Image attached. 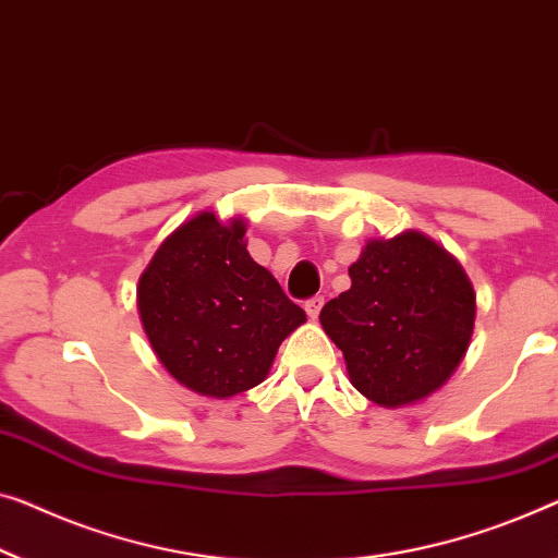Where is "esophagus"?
I'll list each match as a JSON object with an SVG mask.
<instances>
[{
    "label": "esophagus",
    "mask_w": 558,
    "mask_h": 558,
    "mask_svg": "<svg viewBox=\"0 0 558 558\" xmlns=\"http://www.w3.org/2000/svg\"><path fill=\"white\" fill-rule=\"evenodd\" d=\"M320 307H323V298H320V295H315V298H307V301H305V313L311 315V318H318Z\"/></svg>",
    "instance_id": "1"
}]
</instances>
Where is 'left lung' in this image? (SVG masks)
Segmentation results:
<instances>
[{
	"label": "left lung",
	"mask_w": 558,
	"mask_h": 558,
	"mask_svg": "<svg viewBox=\"0 0 558 558\" xmlns=\"http://www.w3.org/2000/svg\"><path fill=\"white\" fill-rule=\"evenodd\" d=\"M351 288L320 311L351 384L373 403L423 401L459 368L473 336L476 293L461 263L423 232L368 240L348 268Z\"/></svg>",
	"instance_id": "obj_1"
}]
</instances>
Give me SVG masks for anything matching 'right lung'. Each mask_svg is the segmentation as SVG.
I'll return each mask as SVG.
<instances>
[{
	"mask_svg": "<svg viewBox=\"0 0 558 558\" xmlns=\"http://www.w3.org/2000/svg\"><path fill=\"white\" fill-rule=\"evenodd\" d=\"M140 320L174 380L213 398L263 384L278 348L305 323L245 243V222L199 213L157 247L137 286Z\"/></svg>",
	"mask_w": 558,
	"mask_h": 558,
	"instance_id": "1",
	"label": "right lung"
}]
</instances>
